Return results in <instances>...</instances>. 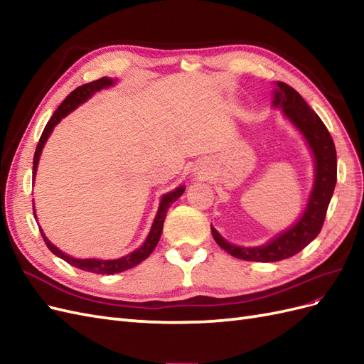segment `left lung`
<instances>
[{
    "mask_svg": "<svg viewBox=\"0 0 364 364\" xmlns=\"http://www.w3.org/2000/svg\"><path fill=\"white\" fill-rule=\"evenodd\" d=\"M278 87L273 92V105L282 107L284 115L302 132L308 146L314 153L316 181L310 200L302 217L289 230L279 234L266 246L240 247L228 243L211 226L217 245L230 255L259 262H273L287 259L299 253L318 235L325 222L326 209L334 193L337 182V155L334 141L329 135L323 121L306 105L301 94L287 83L277 82Z\"/></svg>",
    "mask_w": 364,
    "mask_h": 364,
    "instance_id": "obj_1",
    "label": "left lung"
}]
</instances>
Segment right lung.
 I'll return each mask as SVG.
<instances>
[{"mask_svg":"<svg viewBox=\"0 0 364 364\" xmlns=\"http://www.w3.org/2000/svg\"><path fill=\"white\" fill-rule=\"evenodd\" d=\"M111 85H114L112 79H107V77H102V79H98V80H94V82H90V83L75 87V90L67 98H65V100L62 102V105L58 107V111L54 112L53 117L50 118L46 129H43V132H42L41 139L38 142L36 151H35V158H33V178H35V174H36V168H38V162H39L42 147H43V144H46V141L48 139V136L51 134V130L54 129V126H56L65 115H68L71 111H74L77 106L82 105L83 102H86L87 98H90L94 92L100 91V90H103V87H107V86H111ZM183 191H185L183 186H179V188H176L174 191L165 194L162 197L159 209H158V214L155 217V222H153V226H151L150 234H149V237L146 240V243L142 245L139 249H136L135 252L129 253V255H126L123 258L109 259V261H103V259H75L73 257H68L67 253H63L62 250H59L56 246H53L50 241L47 240V237L43 235V232H42L41 228H39L41 235H42L43 241H46L47 247L54 253V255L62 258L63 261H67L68 264H71V266H74L77 269L91 272V273H98V274H114V273L124 272L127 269H132V267L138 266L139 262L144 261L150 255V253L155 250L158 241L161 238V234H162L164 220H165V217H167L168 208H170V205L173 202H176V200L179 199ZM33 214H35V206H33Z\"/></svg>","mask_w":364,"mask_h":364,"instance_id":"1","label":"right lung"}]
</instances>
